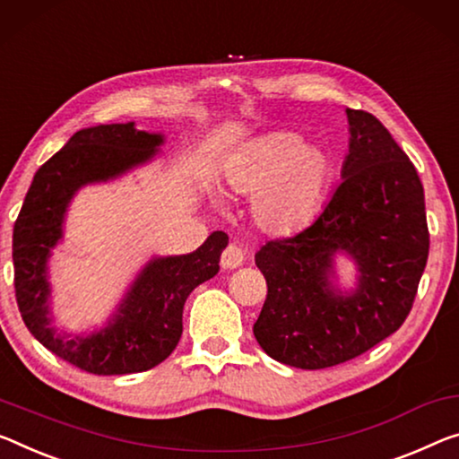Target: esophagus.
<instances>
[{
    "label": "esophagus",
    "mask_w": 459,
    "mask_h": 459,
    "mask_svg": "<svg viewBox=\"0 0 459 459\" xmlns=\"http://www.w3.org/2000/svg\"><path fill=\"white\" fill-rule=\"evenodd\" d=\"M244 260H246V254L236 244H230L221 254V266L228 271H234V269H238V266H242Z\"/></svg>",
    "instance_id": "34e87169"
}]
</instances>
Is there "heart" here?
Returning <instances> with one entry per match:
<instances>
[{
	"instance_id": "heart-1",
	"label": "heart",
	"mask_w": 459,
	"mask_h": 459,
	"mask_svg": "<svg viewBox=\"0 0 459 459\" xmlns=\"http://www.w3.org/2000/svg\"><path fill=\"white\" fill-rule=\"evenodd\" d=\"M336 161L326 147L291 131L254 137L225 164V182L252 196V217L266 234L289 236L312 223L326 203Z\"/></svg>"
}]
</instances>
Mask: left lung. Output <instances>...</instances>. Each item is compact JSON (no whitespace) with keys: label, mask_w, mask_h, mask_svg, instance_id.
Here are the masks:
<instances>
[{"label":"left lung","mask_w":459,"mask_h":459,"mask_svg":"<svg viewBox=\"0 0 459 459\" xmlns=\"http://www.w3.org/2000/svg\"><path fill=\"white\" fill-rule=\"evenodd\" d=\"M342 182L312 225L256 252L266 301L254 336L274 361L324 369L363 355L396 333L411 312L429 256L425 190L390 131L347 108ZM336 253L358 269L337 285Z\"/></svg>","instance_id":"1"}]
</instances>
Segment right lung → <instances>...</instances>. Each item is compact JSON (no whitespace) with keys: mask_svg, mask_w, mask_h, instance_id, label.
I'll return each instance as SVG.
<instances>
[{"mask_svg":"<svg viewBox=\"0 0 459 459\" xmlns=\"http://www.w3.org/2000/svg\"><path fill=\"white\" fill-rule=\"evenodd\" d=\"M164 141L161 133L139 131L135 123L77 131L34 174L13 223V287L22 320L42 347L82 371L125 376L156 368L180 341L190 291L220 273L228 234L213 231L195 252L147 260L102 328L74 336L53 326L48 260L63 239L74 196L150 164Z\"/></svg>","mask_w":459,"mask_h":459,"instance_id":"obj_1","label":"right lung"}]
</instances>
